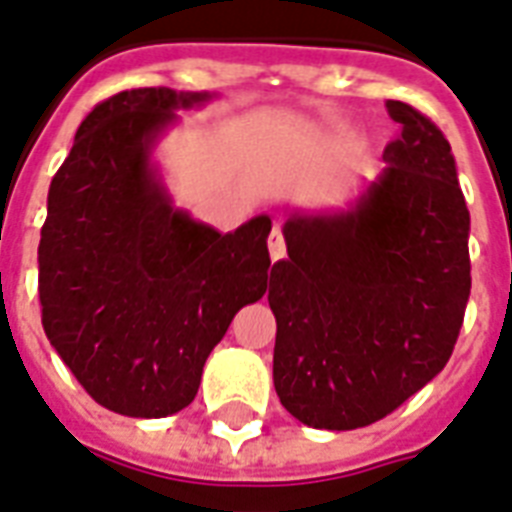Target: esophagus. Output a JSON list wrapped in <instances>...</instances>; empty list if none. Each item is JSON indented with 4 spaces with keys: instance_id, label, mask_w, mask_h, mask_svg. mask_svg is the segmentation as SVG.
Instances as JSON below:
<instances>
[{
    "instance_id": "1",
    "label": "esophagus",
    "mask_w": 512,
    "mask_h": 512,
    "mask_svg": "<svg viewBox=\"0 0 512 512\" xmlns=\"http://www.w3.org/2000/svg\"><path fill=\"white\" fill-rule=\"evenodd\" d=\"M268 252H271L273 263L287 255V247H284V236H282V230H279V225H273L271 236H268Z\"/></svg>"
}]
</instances>
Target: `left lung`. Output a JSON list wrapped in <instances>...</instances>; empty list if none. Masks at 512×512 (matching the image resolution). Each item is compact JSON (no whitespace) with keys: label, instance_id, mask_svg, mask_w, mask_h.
Returning a JSON list of instances; mask_svg holds the SVG:
<instances>
[{"label":"left lung","instance_id":"obj_1","mask_svg":"<svg viewBox=\"0 0 512 512\" xmlns=\"http://www.w3.org/2000/svg\"><path fill=\"white\" fill-rule=\"evenodd\" d=\"M400 136L386 169L341 214H292L273 263V386L314 429H357L446 368L470 298V212L451 144L427 115L386 101Z\"/></svg>","mask_w":512,"mask_h":512}]
</instances>
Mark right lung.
Instances as JSON below:
<instances>
[{"label":"right lung","instance_id":"obj_1","mask_svg":"<svg viewBox=\"0 0 512 512\" xmlns=\"http://www.w3.org/2000/svg\"><path fill=\"white\" fill-rule=\"evenodd\" d=\"M209 93L134 88L88 112L50 182L42 327L99 405L161 419L193 403L206 357L268 287L271 217L220 233L171 206L150 155Z\"/></svg>","mask_w":512,"mask_h":512}]
</instances>
